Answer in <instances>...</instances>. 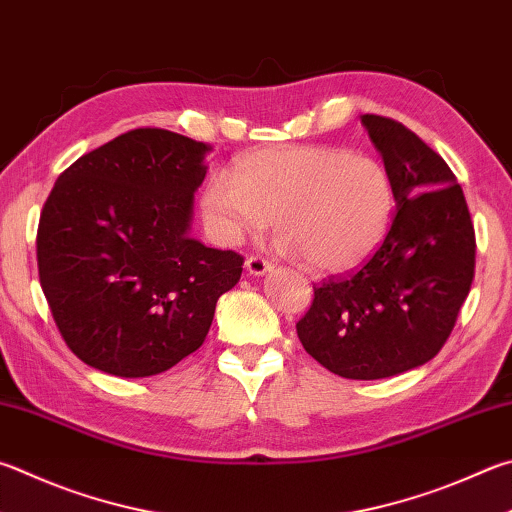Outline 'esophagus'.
I'll return each mask as SVG.
<instances>
[{
  "instance_id": "esophagus-1",
  "label": "esophagus",
  "mask_w": 512,
  "mask_h": 512,
  "mask_svg": "<svg viewBox=\"0 0 512 512\" xmlns=\"http://www.w3.org/2000/svg\"><path fill=\"white\" fill-rule=\"evenodd\" d=\"M271 268H273L271 262H268V259H264V257H259V255H253V257L246 259V271L250 275H255V277L268 273V271H271Z\"/></svg>"
}]
</instances>
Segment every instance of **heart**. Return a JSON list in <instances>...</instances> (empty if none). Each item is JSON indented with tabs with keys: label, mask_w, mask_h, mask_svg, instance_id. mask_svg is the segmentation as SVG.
I'll return each mask as SVG.
<instances>
[{
	"label": "heart",
	"mask_w": 512,
	"mask_h": 512,
	"mask_svg": "<svg viewBox=\"0 0 512 512\" xmlns=\"http://www.w3.org/2000/svg\"><path fill=\"white\" fill-rule=\"evenodd\" d=\"M394 210L383 163L324 145L250 152L201 194L203 221L219 244H241L275 219L280 248L318 273H345L374 255Z\"/></svg>",
	"instance_id": "obj_1"
}]
</instances>
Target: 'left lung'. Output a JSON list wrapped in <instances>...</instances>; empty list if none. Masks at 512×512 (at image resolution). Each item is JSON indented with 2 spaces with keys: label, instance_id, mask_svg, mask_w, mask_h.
<instances>
[{
  "label": "left lung",
  "instance_id": "obj_1",
  "mask_svg": "<svg viewBox=\"0 0 512 512\" xmlns=\"http://www.w3.org/2000/svg\"><path fill=\"white\" fill-rule=\"evenodd\" d=\"M392 176L396 212L358 271L313 286L295 324L309 356L351 380L425 365L450 338L475 277V226L457 176L392 118L360 116Z\"/></svg>",
  "mask_w": 512,
  "mask_h": 512
}]
</instances>
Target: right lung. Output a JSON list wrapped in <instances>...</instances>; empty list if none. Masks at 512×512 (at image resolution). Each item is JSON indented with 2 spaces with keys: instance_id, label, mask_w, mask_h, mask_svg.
Segmentation results:
<instances>
[{
  "instance_id": "add662e5",
  "label": "right lung",
  "mask_w": 512,
  "mask_h": 512,
  "mask_svg": "<svg viewBox=\"0 0 512 512\" xmlns=\"http://www.w3.org/2000/svg\"><path fill=\"white\" fill-rule=\"evenodd\" d=\"M210 145L143 127L67 167L37 226L40 284L67 347L120 378L161 374L206 340L244 257L190 237Z\"/></svg>"
}]
</instances>
